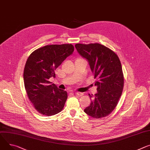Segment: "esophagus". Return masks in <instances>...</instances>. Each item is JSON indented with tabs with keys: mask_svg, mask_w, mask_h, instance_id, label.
Listing matches in <instances>:
<instances>
[{
	"mask_svg": "<svg viewBox=\"0 0 150 150\" xmlns=\"http://www.w3.org/2000/svg\"><path fill=\"white\" fill-rule=\"evenodd\" d=\"M75 93L76 95H77V96H82L83 95V93H80V92H76Z\"/></svg>",
	"mask_w": 150,
	"mask_h": 150,
	"instance_id": "1",
	"label": "esophagus"
}]
</instances>
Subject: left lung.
Returning <instances> with one entry per match:
<instances>
[{"label":"left lung","mask_w":150,"mask_h":150,"mask_svg":"<svg viewBox=\"0 0 150 150\" xmlns=\"http://www.w3.org/2000/svg\"><path fill=\"white\" fill-rule=\"evenodd\" d=\"M78 52L88 62L96 81L98 93L88 94L93 100L84 112L90 117L100 118L108 115L116 107L124 86L120 60L110 48L100 44L75 45Z\"/></svg>","instance_id":"1"}]
</instances>
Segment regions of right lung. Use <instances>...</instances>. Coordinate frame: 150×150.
Listing matches in <instances>:
<instances>
[{"label":"right lung","mask_w":150,"mask_h":150,"mask_svg":"<svg viewBox=\"0 0 150 150\" xmlns=\"http://www.w3.org/2000/svg\"><path fill=\"white\" fill-rule=\"evenodd\" d=\"M74 51L72 44L46 45L34 51L26 61L24 87L35 110L44 115L61 112L67 98L66 91L59 89L49 79L55 78L57 68Z\"/></svg>","instance_id":"obj_1"}]
</instances>
